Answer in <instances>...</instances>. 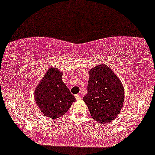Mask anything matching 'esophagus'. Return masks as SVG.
<instances>
[{"mask_svg": "<svg viewBox=\"0 0 155 155\" xmlns=\"http://www.w3.org/2000/svg\"><path fill=\"white\" fill-rule=\"evenodd\" d=\"M75 98H76V99H77V100H81V99L82 98V96H81V95L77 94L75 95Z\"/></svg>", "mask_w": 155, "mask_h": 155, "instance_id": "obj_1", "label": "esophagus"}]
</instances>
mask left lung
Wrapping results in <instances>:
<instances>
[{
	"label": "left lung",
	"instance_id": "1",
	"mask_svg": "<svg viewBox=\"0 0 155 155\" xmlns=\"http://www.w3.org/2000/svg\"><path fill=\"white\" fill-rule=\"evenodd\" d=\"M87 93L83 97L93 119L101 124L112 121L121 111L124 90L117 75L106 64L89 70Z\"/></svg>",
	"mask_w": 155,
	"mask_h": 155
}]
</instances>
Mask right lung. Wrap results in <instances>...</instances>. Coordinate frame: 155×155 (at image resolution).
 <instances>
[{
  "mask_svg": "<svg viewBox=\"0 0 155 155\" xmlns=\"http://www.w3.org/2000/svg\"><path fill=\"white\" fill-rule=\"evenodd\" d=\"M62 72L57 68L47 70L34 91V99L44 115L57 118L68 111L75 97L62 80Z\"/></svg>",
  "mask_w": 155,
  "mask_h": 155,
  "instance_id": "1",
  "label": "right lung"
}]
</instances>
